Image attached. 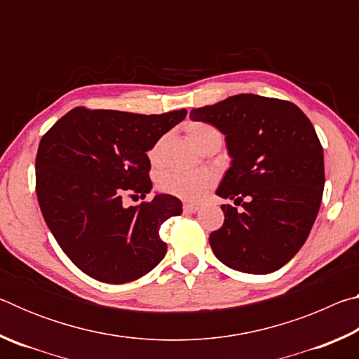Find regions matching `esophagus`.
<instances>
[{"mask_svg":"<svg viewBox=\"0 0 359 359\" xmlns=\"http://www.w3.org/2000/svg\"><path fill=\"white\" fill-rule=\"evenodd\" d=\"M199 205L198 204H184V212H187V214H194V212H198Z\"/></svg>","mask_w":359,"mask_h":359,"instance_id":"1","label":"esophagus"}]
</instances>
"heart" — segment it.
Listing matches in <instances>:
<instances>
[{
	"label": "heart",
	"instance_id": "1",
	"mask_svg": "<svg viewBox=\"0 0 359 359\" xmlns=\"http://www.w3.org/2000/svg\"><path fill=\"white\" fill-rule=\"evenodd\" d=\"M185 133L188 141L194 147L201 150L205 144L212 139H218V133L214 126L203 121H191L185 126ZM163 144L165 139H158L149 150V160L151 165H158L163 155ZM215 184L214 175L209 172H182V171H166L158 177V188L168 194H172L175 198L184 199L188 203H198L205 196L212 187Z\"/></svg>",
	"mask_w": 359,
	"mask_h": 359
}]
</instances>
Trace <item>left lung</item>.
<instances>
[{
  "instance_id": "obj_1",
  "label": "left lung",
  "mask_w": 359,
  "mask_h": 359,
  "mask_svg": "<svg viewBox=\"0 0 359 359\" xmlns=\"http://www.w3.org/2000/svg\"><path fill=\"white\" fill-rule=\"evenodd\" d=\"M190 118L224 135L231 166L217 194L223 226L209 236L215 257L234 271L271 274L299 252L325 188L323 149L311 120L290 101L242 93L193 109Z\"/></svg>"
}]
</instances>
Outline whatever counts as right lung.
<instances>
[{
	"label": "right lung",
	"mask_w": 359,
	"mask_h": 359,
	"mask_svg": "<svg viewBox=\"0 0 359 359\" xmlns=\"http://www.w3.org/2000/svg\"><path fill=\"white\" fill-rule=\"evenodd\" d=\"M187 111L142 115L76 107L42 136L36 193L48 229L85 274L104 283L142 277L165 258L161 223L182 214L172 194L125 208L151 190L147 151Z\"/></svg>",
	"instance_id": "obj_1"
}]
</instances>
